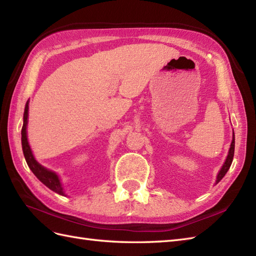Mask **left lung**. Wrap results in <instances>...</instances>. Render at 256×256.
Masks as SVG:
<instances>
[{"label":"left lung","instance_id":"left-lung-1","mask_svg":"<svg viewBox=\"0 0 256 256\" xmlns=\"http://www.w3.org/2000/svg\"><path fill=\"white\" fill-rule=\"evenodd\" d=\"M233 155H234V133H233V138H232L231 146H230V150H229V154H228L224 164V166L221 167L218 176H216V182H219L221 179L224 177L226 172L229 170V168H230V166L232 164V160H233Z\"/></svg>","mask_w":256,"mask_h":256}]
</instances>
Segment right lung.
I'll list each match as a JSON object with an SVG mask.
<instances>
[{"label":"right lung","instance_id":"add662e5","mask_svg":"<svg viewBox=\"0 0 256 256\" xmlns=\"http://www.w3.org/2000/svg\"><path fill=\"white\" fill-rule=\"evenodd\" d=\"M27 118H28V101L26 102V106H25L24 118H23V128H22V148H23V153H24L27 165H28V167L30 168V170L34 172V175L38 179H40V180L44 184L45 186L52 189V192L64 196L60 179H59L57 174L50 170H47V168H45L44 166H42L40 162L35 160L34 155H32V153L28 140H27V133H26Z\"/></svg>","mask_w":256,"mask_h":256}]
</instances>
